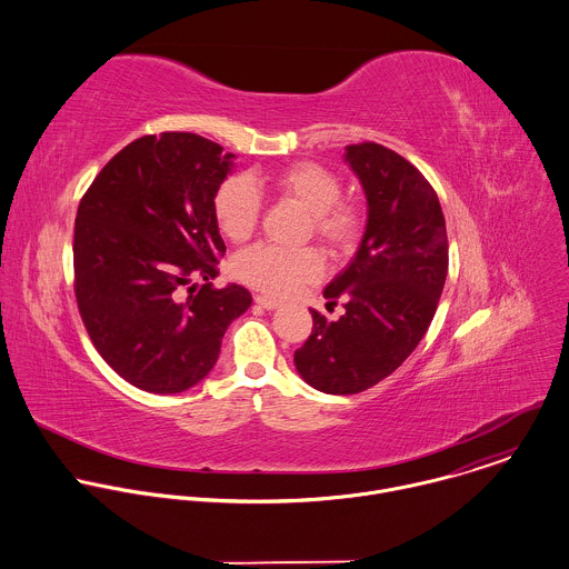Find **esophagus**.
<instances>
[{
    "instance_id": "1",
    "label": "esophagus",
    "mask_w": 569,
    "mask_h": 569,
    "mask_svg": "<svg viewBox=\"0 0 569 569\" xmlns=\"http://www.w3.org/2000/svg\"><path fill=\"white\" fill-rule=\"evenodd\" d=\"M254 303H257L259 308H263V310H274V308H279L277 301H272V299H268V297H263V295H257V297H254Z\"/></svg>"
}]
</instances>
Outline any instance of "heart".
Segmentation results:
<instances>
[{"label":"heart","mask_w":569,"mask_h":569,"mask_svg":"<svg viewBox=\"0 0 569 569\" xmlns=\"http://www.w3.org/2000/svg\"><path fill=\"white\" fill-rule=\"evenodd\" d=\"M259 186L257 179L237 174L217 188L212 210L219 230L228 239L243 241L254 232L261 214ZM270 188L308 212V234H315L330 254H346L357 246L363 226L361 210L339 197L341 183L330 168L317 161H299L270 177ZM323 270V257L315 248L286 250L259 243L239 252L232 261V272L241 283L277 299L319 281Z\"/></svg>","instance_id":"obj_1"}]
</instances>
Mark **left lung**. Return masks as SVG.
Returning <instances> with one entry per match:
<instances>
[{
	"instance_id": "1",
	"label": "left lung",
	"mask_w": 569,
	"mask_h": 569,
	"mask_svg": "<svg viewBox=\"0 0 569 569\" xmlns=\"http://www.w3.org/2000/svg\"><path fill=\"white\" fill-rule=\"evenodd\" d=\"M359 177L368 223L350 266L323 297L346 315L312 312V335L295 352L301 379L326 395H357L390 377L419 346L448 277V232L435 188L381 143L346 146Z\"/></svg>"
}]
</instances>
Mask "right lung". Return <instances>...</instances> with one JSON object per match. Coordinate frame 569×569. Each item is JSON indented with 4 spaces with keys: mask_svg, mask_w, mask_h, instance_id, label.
Wrapping results in <instances>:
<instances>
[{
    "mask_svg": "<svg viewBox=\"0 0 569 569\" xmlns=\"http://www.w3.org/2000/svg\"><path fill=\"white\" fill-rule=\"evenodd\" d=\"M232 159L194 132L146 134L119 150L79 201V315L103 361L139 390L197 386L214 368L228 326L252 303L237 283H208L226 252L212 201ZM192 278L207 283L197 289Z\"/></svg>",
    "mask_w": 569,
    "mask_h": 569,
    "instance_id": "right-lung-1",
    "label": "right lung"
}]
</instances>
